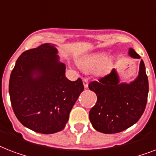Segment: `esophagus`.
Instances as JSON below:
<instances>
[{
  "label": "esophagus",
  "mask_w": 156,
  "mask_h": 156,
  "mask_svg": "<svg viewBox=\"0 0 156 156\" xmlns=\"http://www.w3.org/2000/svg\"><path fill=\"white\" fill-rule=\"evenodd\" d=\"M83 86H84V87L87 88L88 87V79L87 78H83Z\"/></svg>",
  "instance_id": "34e87169"
}]
</instances>
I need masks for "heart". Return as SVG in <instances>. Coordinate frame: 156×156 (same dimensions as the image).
<instances>
[{
  "label": "heart",
  "instance_id": "obj_1",
  "mask_svg": "<svg viewBox=\"0 0 156 156\" xmlns=\"http://www.w3.org/2000/svg\"><path fill=\"white\" fill-rule=\"evenodd\" d=\"M106 61V54L104 52H95L82 56L78 61V65L82 70L92 72L102 66Z\"/></svg>",
  "mask_w": 156,
  "mask_h": 156
}]
</instances>
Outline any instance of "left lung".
<instances>
[{"mask_svg": "<svg viewBox=\"0 0 156 156\" xmlns=\"http://www.w3.org/2000/svg\"><path fill=\"white\" fill-rule=\"evenodd\" d=\"M129 55L140 56L133 49ZM89 89L97 95V102L90 109L89 118L95 130L116 133L130 127L140 119L145 110L149 86L144 62L141 60L138 77L129 83H120L116 69L108 75L89 84Z\"/></svg>", "mask_w": 156, "mask_h": 156, "instance_id": "8db88e82", "label": "left lung"}]
</instances>
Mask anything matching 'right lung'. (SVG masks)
<instances>
[{"label":"right lung","mask_w":156,"mask_h":156,"mask_svg":"<svg viewBox=\"0 0 156 156\" xmlns=\"http://www.w3.org/2000/svg\"><path fill=\"white\" fill-rule=\"evenodd\" d=\"M55 44H44L23 52L9 84L15 116L27 128L50 134L62 130L84 90L83 81L69 80Z\"/></svg>","instance_id":"add662e5"}]
</instances>
